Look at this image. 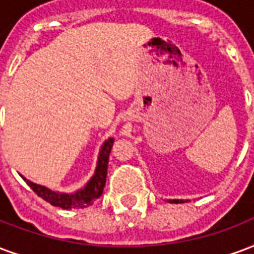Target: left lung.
Masks as SVG:
<instances>
[{"label":"left lung","instance_id":"left-lung-1","mask_svg":"<svg viewBox=\"0 0 254 254\" xmlns=\"http://www.w3.org/2000/svg\"><path fill=\"white\" fill-rule=\"evenodd\" d=\"M168 202H171V203H179V202H183L182 199H168Z\"/></svg>","mask_w":254,"mask_h":254}]
</instances>
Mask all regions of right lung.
<instances>
[{"instance_id":"add662e5","label":"right lung","mask_w":254,"mask_h":254,"mask_svg":"<svg viewBox=\"0 0 254 254\" xmlns=\"http://www.w3.org/2000/svg\"><path fill=\"white\" fill-rule=\"evenodd\" d=\"M113 142H114V138H112V137L103 142L102 146H101V151H99L97 168H95L93 178L87 182V185L84 186L83 189L76 191L74 194L56 192V191L47 189L44 186L36 185L31 180L25 179L24 176H21V178L27 182V185L35 191L37 196L47 200L52 206L65 208V210L89 207L90 204H93L94 200L98 199L103 192V187L106 183V175H108L109 155L112 152Z\"/></svg>"}]
</instances>
